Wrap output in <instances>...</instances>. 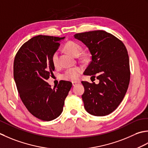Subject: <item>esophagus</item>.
<instances>
[{"instance_id":"34e87169","label":"esophagus","mask_w":148,"mask_h":148,"mask_svg":"<svg viewBox=\"0 0 148 148\" xmlns=\"http://www.w3.org/2000/svg\"><path fill=\"white\" fill-rule=\"evenodd\" d=\"M78 84H80V81H77V82H72V85H73V86H77Z\"/></svg>"}]
</instances>
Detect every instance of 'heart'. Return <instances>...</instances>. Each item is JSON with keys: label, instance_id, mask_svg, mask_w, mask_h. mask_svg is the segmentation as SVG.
<instances>
[{"label": "heart", "instance_id": "obj_1", "mask_svg": "<svg viewBox=\"0 0 148 148\" xmlns=\"http://www.w3.org/2000/svg\"><path fill=\"white\" fill-rule=\"evenodd\" d=\"M64 49L69 53L75 57L79 56L82 51V47L80 45L73 41H68L64 45ZM85 57L86 56H83V58H85ZM52 62L53 64L56 66L59 64V56L57 52H55L52 55ZM82 71V69L79 67L68 69L62 75V78L66 80L77 82Z\"/></svg>", "mask_w": 148, "mask_h": 148}]
</instances>
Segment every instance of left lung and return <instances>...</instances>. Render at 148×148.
I'll list each match as a JSON object with an SVG mask.
<instances>
[{
  "label": "left lung",
  "mask_w": 148,
  "mask_h": 148,
  "mask_svg": "<svg viewBox=\"0 0 148 148\" xmlns=\"http://www.w3.org/2000/svg\"><path fill=\"white\" fill-rule=\"evenodd\" d=\"M74 37L92 56L84 74L96 75L99 80L98 84L82 82L84 108L91 115L107 116L116 109L127 91L130 78L127 50L121 41L104 31L78 33Z\"/></svg>",
  "instance_id": "1"
}]
</instances>
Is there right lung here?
Instances as JSON below:
<instances>
[{
	"label": "right lung",
	"instance_id": "add662e5",
	"mask_svg": "<svg viewBox=\"0 0 148 148\" xmlns=\"http://www.w3.org/2000/svg\"><path fill=\"white\" fill-rule=\"evenodd\" d=\"M64 38L33 37L20 47L14 60L13 76L21 99L30 113L45 121L61 115L72 86L71 82L62 80L52 89L47 82L55 70L52 55Z\"/></svg>",
	"mask_w": 148,
	"mask_h": 148
}]
</instances>
